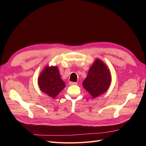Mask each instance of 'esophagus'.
I'll list each match as a JSON object with an SVG mask.
<instances>
[{
  "instance_id": "obj_1",
  "label": "esophagus",
  "mask_w": 146,
  "mask_h": 146,
  "mask_svg": "<svg viewBox=\"0 0 146 146\" xmlns=\"http://www.w3.org/2000/svg\"><path fill=\"white\" fill-rule=\"evenodd\" d=\"M69 85H77V82H70L69 83Z\"/></svg>"
}]
</instances>
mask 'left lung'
<instances>
[{
    "instance_id": "1",
    "label": "left lung",
    "mask_w": 146,
    "mask_h": 146,
    "mask_svg": "<svg viewBox=\"0 0 146 146\" xmlns=\"http://www.w3.org/2000/svg\"><path fill=\"white\" fill-rule=\"evenodd\" d=\"M111 82V76L110 69L103 61L96 58L90 68L87 77L82 85L94 99L107 92Z\"/></svg>"
}]
</instances>
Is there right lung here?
I'll list each match as a JSON object with an SVG mask.
<instances>
[{
  "label": "right lung",
  "instance_id": "1",
  "mask_svg": "<svg viewBox=\"0 0 146 146\" xmlns=\"http://www.w3.org/2000/svg\"><path fill=\"white\" fill-rule=\"evenodd\" d=\"M38 84L43 93L53 99H55L66 86L56 66H46L38 77Z\"/></svg>",
  "mask_w": 146,
  "mask_h": 146
}]
</instances>
